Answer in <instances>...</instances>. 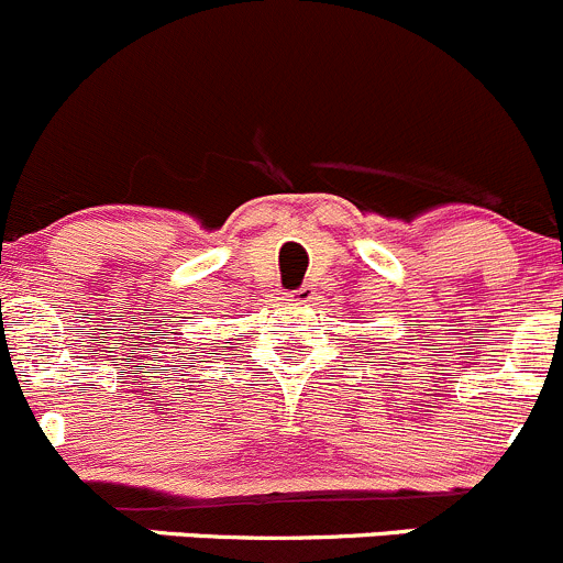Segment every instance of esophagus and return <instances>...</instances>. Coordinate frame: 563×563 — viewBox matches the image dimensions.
<instances>
[{
	"label": "esophagus",
	"mask_w": 563,
	"mask_h": 563,
	"mask_svg": "<svg viewBox=\"0 0 563 563\" xmlns=\"http://www.w3.org/2000/svg\"><path fill=\"white\" fill-rule=\"evenodd\" d=\"M287 298L295 300V303H311V300H314V287H311V284H303V287H298L295 292H289Z\"/></svg>",
	"instance_id": "1"
}]
</instances>
